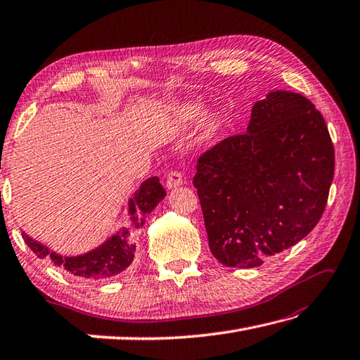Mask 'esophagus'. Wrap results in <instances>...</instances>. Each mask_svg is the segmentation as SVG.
Returning a JSON list of instances; mask_svg holds the SVG:
<instances>
[{
    "label": "esophagus",
    "mask_w": 360,
    "mask_h": 360,
    "mask_svg": "<svg viewBox=\"0 0 360 360\" xmlns=\"http://www.w3.org/2000/svg\"><path fill=\"white\" fill-rule=\"evenodd\" d=\"M183 185V177L180 172H171L169 175H167L166 179V188L167 189H174V188H179Z\"/></svg>",
    "instance_id": "1"
}]
</instances>
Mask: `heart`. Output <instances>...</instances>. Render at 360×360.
Returning <instances> with one entry per match:
<instances>
[{"instance_id": "1", "label": "heart", "mask_w": 360, "mask_h": 360, "mask_svg": "<svg viewBox=\"0 0 360 360\" xmlns=\"http://www.w3.org/2000/svg\"><path fill=\"white\" fill-rule=\"evenodd\" d=\"M208 104L200 98H193L177 102L169 108L171 120L180 127H191L201 118L200 130H199V141L200 146L214 144L216 139L221 135L225 127V113L222 110H211L207 113Z\"/></svg>"}]
</instances>
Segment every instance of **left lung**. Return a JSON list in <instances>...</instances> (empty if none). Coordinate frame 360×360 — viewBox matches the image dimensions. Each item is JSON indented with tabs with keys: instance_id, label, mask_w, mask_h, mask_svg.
<instances>
[{
	"instance_id": "obj_1",
	"label": "left lung",
	"mask_w": 360,
	"mask_h": 360,
	"mask_svg": "<svg viewBox=\"0 0 360 360\" xmlns=\"http://www.w3.org/2000/svg\"><path fill=\"white\" fill-rule=\"evenodd\" d=\"M333 177L321 113L298 93H267L244 135L199 158L193 183L211 253L226 267L253 269L298 244L323 214Z\"/></svg>"
}]
</instances>
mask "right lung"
I'll use <instances>...</instances> for the list:
<instances>
[{"label":"right lung","instance_id":"obj_1","mask_svg":"<svg viewBox=\"0 0 360 360\" xmlns=\"http://www.w3.org/2000/svg\"><path fill=\"white\" fill-rule=\"evenodd\" d=\"M166 197V191L161 186L158 177L144 180L127 202L129 225L121 226L101 245L91 248L82 255L63 256L49 250V247L29 236L25 231L23 239L31 250L40 259L49 258L56 267H62L71 275L84 280L102 281L121 275L131 262L136 253L135 231L141 229L146 219L157 208V205Z\"/></svg>","mask_w":360,"mask_h":360}]
</instances>
